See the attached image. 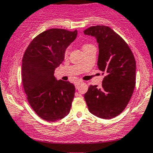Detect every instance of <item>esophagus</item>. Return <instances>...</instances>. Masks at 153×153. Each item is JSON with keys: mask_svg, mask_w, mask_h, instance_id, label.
I'll return each instance as SVG.
<instances>
[{"mask_svg": "<svg viewBox=\"0 0 153 153\" xmlns=\"http://www.w3.org/2000/svg\"><path fill=\"white\" fill-rule=\"evenodd\" d=\"M80 82H80V81H77L76 82H75V88H76V89H78V85H80Z\"/></svg>", "mask_w": 153, "mask_h": 153, "instance_id": "obj_1", "label": "esophagus"}]
</instances>
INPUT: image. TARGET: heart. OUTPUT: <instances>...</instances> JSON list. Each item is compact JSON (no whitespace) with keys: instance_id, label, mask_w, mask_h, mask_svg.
<instances>
[{"instance_id":"1","label":"heart","mask_w":153,"mask_h":153,"mask_svg":"<svg viewBox=\"0 0 153 153\" xmlns=\"http://www.w3.org/2000/svg\"><path fill=\"white\" fill-rule=\"evenodd\" d=\"M92 46L93 45H90V44H85V45L82 46V50H85V49L88 48V47H92ZM68 52H69V48H67L66 50L65 51V55H67V54H68Z\"/></svg>"}]
</instances>
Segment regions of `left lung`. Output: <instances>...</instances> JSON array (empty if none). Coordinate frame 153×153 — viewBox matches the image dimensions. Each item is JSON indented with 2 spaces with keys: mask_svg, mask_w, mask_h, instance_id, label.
Here are the masks:
<instances>
[{
  "mask_svg": "<svg viewBox=\"0 0 153 153\" xmlns=\"http://www.w3.org/2000/svg\"><path fill=\"white\" fill-rule=\"evenodd\" d=\"M84 34L99 44L98 67L105 75L102 85H90L84 99L91 114L110 119L124 110L135 87L136 62L126 42L108 26H94Z\"/></svg>",
  "mask_w": 153,
  "mask_h": 153,
  "instance_id": "8db88e82",
  "label": "left lung"
}]
</instances>
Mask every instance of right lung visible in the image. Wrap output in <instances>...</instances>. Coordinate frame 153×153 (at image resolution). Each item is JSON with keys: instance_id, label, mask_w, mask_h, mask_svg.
<instances>
[{"instance_id": "1", "label": "right lung", "mask_w": 153, "mask_h": 153, "mask_svg": "<svg viewBox=\"0 0 153 153\" xmlns=\"http://www.w3.org/2000/svg\"><path fill=\"white\" fill-rule=\"evenodd\" d=\"M77 34V30L48 29L31 42L23 57L22 78L28 102L39 117L48 122L64 118L71 111L75 85L57 80L54 73Z\"/></svg>"}]
</instances>
